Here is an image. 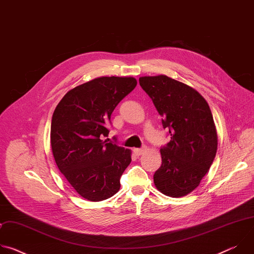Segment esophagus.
Wrapping results in <instances>:
<instances>
[{"mask_svg": "<svg viewBox=\"0 0 254 254\" xmlns=\"http://www.w3.org/2000/svg\"><path fill=\"white\" fill-rule=\"evenodd\" d=\"M143 149H134L133 150V153L135 154V156H140L142 153H143Z\"/></svg>", "mask_w": 254, "mask_h": 254, "instance_id": "esophagus-1", "label": "esophagus"}]
</instances>
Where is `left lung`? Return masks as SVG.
Returning <instances> with one entry per match:
<instances>
[{
    "mask_svg": "<svg viewBox=\"0 0 254 254\" xmlns=\"http://www.w3.org/2000/svg\"><path fill=\"white\" fill-rule=\"evenodd\" d=\"M138 81L171 135L161 148L162 165L154 183L167 196H185L199 186L216 156L218 142L210 107L195 89L166 75Z\"/></svg>",
    "mask_w": 254,
    "mask_h": 254,
    "instance_id": "obj_1",
    "label": "left lung"
}]
</instances>
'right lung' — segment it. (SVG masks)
I'll return each instance as SVG.
<instances>
[{"instance_id": "add662e5", "label": "right lung", "mask_w": 254, "mask_h": 254, "mask_svg": "<svg viewBox=\"0 0 254 254\" xmlns=\"http://www.w3.org/2000/svg\"><path fill=\"white\" fill-rule=\"evenodd\" d=\"M135 86L132 77L95 78L69 90L55 108L50 137L56 165L89 201L118 193L121 177L131 162L129 150L103 138L110 132L115 108Z\"/></svg>"}]
</instances>
